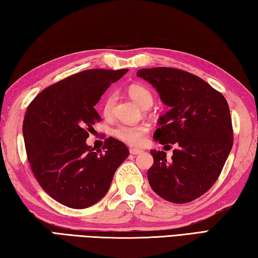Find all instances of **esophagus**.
<instances>
[{"instance_id": "1", "label": "esophagus", "mask_w": 258, "mask_h": 258, "mask_svg": "<svg viewBox=\"0 0 258 258\" xmlns=\"http://www.w3.org/2000/svg\"><path fill=\"white\" fill-rule=\"evenodd\" d=\"M143 150L142 149H137V148H130V154L133 155H139L142 154Z\"/></svg>"}]
</instances>
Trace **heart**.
Returning a JSON list of instances; mask_svg holds the SVG:
<instances>
[{
    "instance_id": "1",
    "label": "heart",
    "mask_w": 258,
    "mask_h": 258,
    "mask_svg": "<svg viewBox=\"0 0 258 258\" xmlns=\"http://www.w3.org/2000/svg\"><path fill=\"white\" fill-rule=\"evenodd\" d=\"M129 95L144 109L149 108L153 104L154 95L148 87L142 84H133L128 89ZM116 102V94L114 92L105 96L103 105H102V113L109 118L112 115L114 105ZM149 133L147 124H125L120 123L112 129V135L121 142L131 146H140L145 143L146 137Z\"/></svg>"
}]
</instances>
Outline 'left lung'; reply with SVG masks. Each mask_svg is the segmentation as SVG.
<instances>
[{"instance_id": "left-lung-1", "label": "left lung", "mask_w": 258, "mask_h": 258, "mask_svg": "<svg viewBox=\"0 0 258 258\" xmlns=\"http://www.w3.org/2000/svg\"><path fill=\"white\" fill-rule=\"evenodd\" d=\"M138 76L156 87L169 111L160 116L155 139L176 144L172 160L150 150L154 164L148 169L150 186L160 198L187 203L203 196L216 183L234 144L229 105L219 91L191 73L154 67Z\"/></svg>"}]
</instances>
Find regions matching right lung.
Masks as SVG:
<instances>
[{
	"label": "right lung",
	"instance_id": "1",
	"mask_svg": "<svg viewBox=\"0 0 258 258\" xmlns=\"http://www.w3.org/2000/svg\"><path fill=\"white\" fill-rule=\"evenodd\" d=\"M128 69L86 70L40 92L28 105L23 137L31 171L43 191L61 205L84 209L105 196L129 150L109 137L94 152L89 133L102 120L94 109Z\"/></svg>",
	"mask_w": 258,
	"mask_h": 258
}]
</instances>
